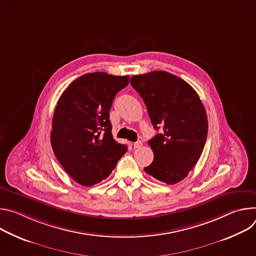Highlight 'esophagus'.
Instances as JSON below:
<instances>
[{
  "label": "esophagus",
  "mask_w": 256,
  "mask_h": 256,
  "mask_svg": "<svg viewBox=\"0 0 256 256\" xmlns=\"http://www.w3.org/2000/svg\"><path fill=\"white\" fill-rule=\"evenodd\" d=\"M142 146V140H138V142H136L134 144V147L136 148V149H140V147Z\"/></svg>",
  "instance_id": "esophagus-1"
}]
</instances>
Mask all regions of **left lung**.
I'll return each instance as SVG.
<instances>
[{
  "label": "left lung",
  "instance_id": "obj_1",
  "mask_svg": "<svg viewBox=\"0 0 256 256\" xmlns=\"http://www.w3.org/2000/svg\"><path fill=\"white\" fill-rule=\"evenodd\" d=\"M155 130L149 140L154 153L146 173L167 184L184 179L198 161L208 136L206 109L194 89L179 77L154 70L130 78Z\"/></svg>",
  "mask_w": 256,
  "mask_h": 256
}]
</instances>
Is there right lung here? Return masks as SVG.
<instances>
[{
  "label": "right lung",
  "mask_w": 256,
  "mask_h": 256,
  "mask_svg": "<svg viewBox=\"0 0 256 256\" xmlns=\"http://www.w3.org/2000/svg\"><path fill=\"white\" fill-rule=\"evenodd\" d=\"M128 80V76L89 72L72 82L58 101L52 147L64 171L81 186L107 178L128 151L112 136L109 110Z\"/></svg>",
  "instance_id": "add662e5"
}]
</instances>
